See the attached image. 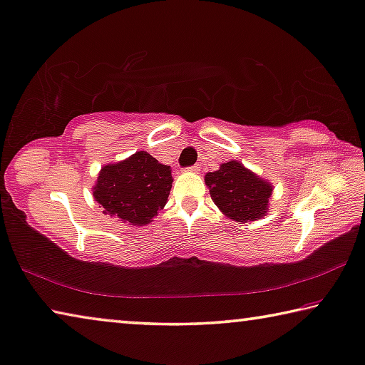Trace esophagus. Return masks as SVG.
I'll return each instance as SVG.
<instances>
[{
	"label": "esophagus",
	"mask_w": 365,
	"mask_h": 365,
	"mask_svg": "<svg viewBox=\"0 0 365 365\" xmlns=\"http://www.w3.org/2000/svg\"><path fill=\"white\" fill-rule=\"evenodd\" d=\"M187 172H193V173H197V172H200V167H198V165H192V167H188V168H187Z\"/></svg>",
	"instance_id": "1"
}]
</instances>
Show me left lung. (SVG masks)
Listing matches in <instances>:
<instances>
[{"label": "left lung", "instance_id": "obj_1", "mask_svg": "<svg viewBox=\"0 0 365 365\" xmlns=\"http://www.w3.org/2000/svg\"><path fill=\"white\" fill-rule=\"evenodd\" d=\"M205 183L221 213L239 225L267 215L272 185L241 162L230 160L221 164L216 172L206 173Z\"/></svg>", "mask_w": 365, "mask_h": 365}]
</instances>
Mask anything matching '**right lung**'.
I'll use <instances>...</instances> for the list:
<instances>
[{"instance_id": "1", "label": "right lung", "mask_w": 365, "mask_h": 365, "mask_svg": "<svg viewBox=\"0 0 365 365\" xmlns=\"http://www.w3.org/2000/svg\"><path fill=\"white\" fill-rule=\"evenodd\" d=\"M172 182L170 167L139 150L126 160L101 167L93 197L105 208L103 213L144 226L165 206Z\"/></svg>"}]
</instances>
